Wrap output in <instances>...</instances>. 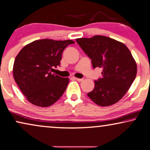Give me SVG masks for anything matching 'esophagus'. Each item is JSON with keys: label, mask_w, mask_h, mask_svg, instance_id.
I'll use <instances>...</instances> for the list:
<instances>
[{"label": "esophagus", "mask_w": 150, "mask_h": 150, "mask_svg": "<svg viewBox=\"0 0 150 150\" xmlns=\"http://www.w3.org/2000/svg\"><path fill=\"white\" fill-rule=\"evenodd\" d=\"M75 80H76L77 81H79V82H81V81H82L83 79H79V78H74Z\"/></svg>", "instance_id": "1"}]
</instances>
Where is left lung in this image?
Wrapping results in <instances>:
<instances>
[{
    "mask_svg": "<svg viewBox=\"0 0 150 150\" xmlns=\"http://www.w3.org/2000/svg\"><path fill=\"white\" fill-rule=\"evenodd\" d=\"M92 60L94 68H102V78L95 81L87 96L96 105L107 107L120 100L131 87L137 66L129 49L122 42L104 36L76 39Z\"/></svg>",
    "mask_w": 150,
    "mask_h": 150,
    "instance_id": "1",
    "label": "left lung"
}]
</instances>
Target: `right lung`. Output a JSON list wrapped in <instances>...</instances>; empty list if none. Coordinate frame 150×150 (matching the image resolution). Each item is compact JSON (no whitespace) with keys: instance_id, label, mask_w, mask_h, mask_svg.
<instances>
[{"instance_id":"1","label":"right lung","mask_w":150,"mask_h":150,"mask_svg":"<svg viewBox=\"0 0 150 150\" xmlns=\"http://www.w3.org/2000/svg\"><path fill=\"white\" fill-rule=\"evenodd\" d=\"M71 40H34L25 45L15 58L13 79L27 100L34 105L49 107L65 92L69 79L54 74L66 47Z\"/></svg>"}]
</instances>
